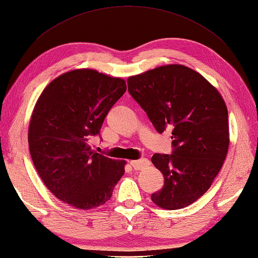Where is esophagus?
<instances>
[{
	"instance_id": "1",
	"label": "esophagus",
	"mask_w": 258,
	"mask_h": 258,
	"mask_svg": "<svg viewBox=\"0 0 258 258\" xmlns=\"http://www.w3.org/2000/svg\"><path fill=\"white\" fill-rule=\"evenodd\" d=\"M148 163H149V161L145 158L139 159V160H134V161H130L131 167H133L134 170H137V171L144 169Z\"/></svg>"
}]
</instances>
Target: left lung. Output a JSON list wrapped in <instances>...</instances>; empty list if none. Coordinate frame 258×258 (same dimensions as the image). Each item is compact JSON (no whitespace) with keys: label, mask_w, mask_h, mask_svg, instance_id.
I'll return each mask as SVG.
<instances>
[{"label":"left lung","mask_w":258,"mask_h":258,"mask_svg":"<svg viewBox=\"0 0 258 258\" xmlns=\"http://www.w3.org/2000/svg\"><path fill=\"white\" fill-rule=\"evenodd\" d=\"M127 83L158 133L172 129V152L151 158L164 176L163 187L151 200L162 209L185 208L209 190L226 158L225 102L202 75L183 65L154 68Z\"/></svg>","instance_id":"obj_1"}]
</instances>
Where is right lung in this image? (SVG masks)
<instances>
[{"label": "right lung", "mask_w": 258, "mask_h": 258, "mask_svg": "<svg viewBox=\"0 0 258 258\" xmlns=\"http://www.w3.org/2000/svg\"><path fill=\"white\" fill-rule=\"evenodd\" d=\"M125 89L121 78L76 70L54 79L39 96L28 146L44 184L60 201L89 210L111 198L125 161L96 152L89 142Z\"/></svg>", "instance_id": "right-lung-1"}]
</instances>
